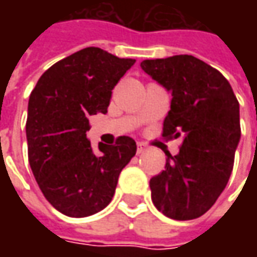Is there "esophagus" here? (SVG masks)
<instances>
[{"label": "esophagus", "instance_id": "obj_1", "mask_svg": "<svg viewBox=\"0 0 257 257\" xmlns=\"http://www.w3.org/2000/svg\"><path fill=\"white\" fill-rule=\"evenodd\" d=\"M146 150H147V146L144 143H142V142H139V143H137V153L143 154Z\"/></svg>", "mask_w": 257, "mask_h": 257}]
</instances>
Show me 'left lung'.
I'll return each instance as SVG.
<instances>
[{"mask_svg":"<svg viewBox=\"0 0 257 257\" xmlns=\"http://www.w3.org/2000/svg\"><path fill=\"white\" fill-rule=\"evenodd\" d=\"M142 68L172 93L162 137H182L176 156L150 179L157 210L174 220L207 212L229 182L240 140L239 101L229 81L212 65L182 54L144 60Z\"/></svg>","mask_w":257,"mask_h":257,"instance_id":"8db88e82","label":"left lung"}]
</instances>
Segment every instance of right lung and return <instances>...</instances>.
I'll return each mask as SVG.
<instances>
[{
  "label": "right lung",
  "mask_w": 257,
  "mask_h": 257,
  "mask_svg": "<svg viewBox=\"0 0 257 257\" xmlns=\"http://www.w3.org/2000/svg\"><path fill=\"white\" fill-rule=\"evenodd\" d=\"M136 63L87 47L51 65L28 101V162L44 197L58 212L85 217L111 202L118 176L137 146L120 136L94 152L88 117L107 113L111 90Z\"/></svg>",
  "instance_id": "add662e5"
}]
</instances>
